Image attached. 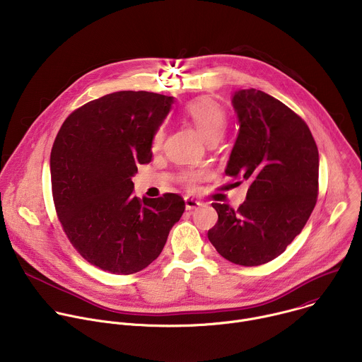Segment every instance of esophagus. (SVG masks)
I'll list each match as a JSON object with an SVG mask.
<instances>
[{"instance_id": "obj_1", "label": "esophagus", "mask_w": 362, "mask_h": 362, "mask_svg": "<svg viewBox=\"0 0 362 362\" xmlns=\"http://www.w3.org/2000/svg\"><path fill=\"white\" fill-rule=\"evenodd\" d=\"M185 206H186L187 211H193V209L199 208V206H202V203L199 200L187 196V197H185Z\"/></svg>"}]
</instances>
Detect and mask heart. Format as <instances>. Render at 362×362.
<instances>
[{"label": "heart", "instance_id": "obj_1", "mask_svg": "<svg viewBox=\"0 0 362 362\" xmlns=\"http://www.w3.org/2000/svg\"><path fill=\"white\" fill-rule=\"evenodd\" d=\"M185 113L187 119L193 123V126L197 129L200 136L204 141H212L219 140L226 129V113L225 110L218 105L216 101L211 98H200L196 101H192L190 105L186 106ZM165 140V129L159 127L154 132L151 137V147L158 150L162 147ZM197 179V173L187 172L183 176V180L186 183H193Z\"/></svg>", "mask_w": 362, "mask_h": 362}]
</instances>
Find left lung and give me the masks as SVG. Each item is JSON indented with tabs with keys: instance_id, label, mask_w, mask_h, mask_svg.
<instances>
[{
	"instance_id": "left-lung-1",
	"label": "left lung",
	"mask_w": 362,
	"mask_h": 362,
	"mask_svg": "<svg viewBox=\"0 0 362 362\" xmlns=\"http://www.w3.org/2000/svg\"><path fill=\"white\" fill-rule=\"evenodd\" d=\"M232 106L239 132L225 173L249 189L236 211L212 203L219 219L208 238L229 262L257 267L284 253L311 216L320 154L306 123L275 97L238 90Z\"/></svg>"
}]
</instances>
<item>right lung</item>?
<instances>
[{
    "label": "right lung",
    "instance_id": "add662e5",
    "mask_svg": "<svg viewBox=\"0 0 362 362\" xmlns=\"http://www.w3.org/2000/svg\"><path fill=\"white\" fill-rule=\"evenodd\" d=\"M175 98L148 91H116L88 101L63 123L49 156L57 216L87 262L130 275L163 250L185 212L176 193L133 194L137 165L151 160V137Z\"/></svg>",
    "mask_w": 362,
    "mask_h": 362
}]
</instances>
